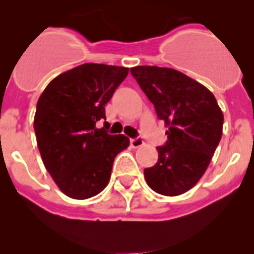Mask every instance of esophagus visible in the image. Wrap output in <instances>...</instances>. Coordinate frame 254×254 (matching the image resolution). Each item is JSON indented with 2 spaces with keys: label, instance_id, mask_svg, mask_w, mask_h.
Wrapping results in <instances>:
<instances>
[{
  "label": "esophagus",
  "instance_id": "obj_1",
  "mask_svg": "<svg viewBox=\"0 0 254 254\" xmlns=\"http://www.w3.org/2000/svg\"><path fill=\"white\" fill-rule=\"evenodd\" d=\"M142 145H143V141L141 137H135V139L130 140V146H131L132 148H137Z\"/></svg>",
  "mask_w": 254,
  "mask_h": 254
}]
</instances>
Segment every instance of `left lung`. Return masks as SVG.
Listing matches in <instances>:
<instances>
[{
  "mask_svg": "<svg viewBox=\"0 0 254 254\" xmlns=\"http://www.w3.org/2000/svg\"><path fill=\"white\" fill-rule=\"evenodd\" d=\"M130 72L168 127L157 163L143 171L146 182L162 195L186 193L205 173L219 145L221 109L206 87L173 68L136 66Z\"/></svg>",
  "mask_w": 254,
  "mask_h": 254,
  "instance_id": "obj_1",
  "label": "left lung"
}]
</instances>
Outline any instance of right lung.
Wrapping results in <instances>:
<instances>
[{"label": "right lung", "mask_w": 254, "mask_h": 254, "mask_svg": "<svg viewBox=\"0 0 254 254\" xmlns=\"http://www.w3.org/2000/svg\"><path fill=\"white\" fill-rule=\"evenodd\" d=\"M129 68L83 64L55 77L40 96L34 130L45 168L60 190L73 199L101 193L111 178L113 162L129 146L125 135L104 127L106 104L127 78Z\"/></svg>", "instance_id": "obj_1"}]
</instances>
